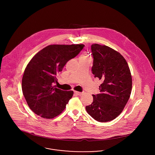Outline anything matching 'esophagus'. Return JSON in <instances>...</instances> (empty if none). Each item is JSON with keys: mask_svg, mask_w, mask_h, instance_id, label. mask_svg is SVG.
Instances as JSON below:
<instances>
[{"mask_svg": "<svg viewBox=\"0 0 155 155\" xmlns=\"http://www.w3.org/2000/svg\"><path fill=\"white\" fill-rule=\"evenodd\" d=\"M74 94H75L76 95H81L83 93H82V92H78V91H74Z\"/></svg>", "mask_w": 155, "mask_h": 155, "instance_id": "obj_1", "label": "esophagus"}]
</instances>
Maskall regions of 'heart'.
Segmentation results:
<instances>
[{"instance_id": "heart-1", "label": "heart", "mask_w": 155, "mask_h": 155, "mask_svg": "<svg viewBox=\"0 0 155 155\" xmlns=\"http://www.w3.org/2000/svg\"><path fill=\"white\" fill-rule=\"evenodd\" d=\"M82 57H87V56H85V55H82Z\"/></svg>"}]
</instances>
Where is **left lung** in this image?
Returning <instances> with one entry per match:
<instances>
[{
  "label": "left lung",
  "mask_w": 155,
  "mask_h": 155,
  "mask_svg": "<svg viewBox=\"0 0 155 155\" xmlns=\"http://www.w3.org/2000/svg\"><path fill=\"white\" fill-rule=\"evenodd\" d=\"M92 72L101 79V93L92 95L93 102L86 110L95 120L109 122L117 117L127 104L132 89V77L128 63L118 52L106 45L92 44Z\"/></svg>",
  "instance_id": "8db88e82"
}]
</instances>
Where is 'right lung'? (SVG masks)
Here are the masks:
<instances>
[{
    "label": "right lung",
    "instance_id": "1",
    "mask_svg": "<svg viewBox=\"0 0 155 155\" xmlns=\"http://www.w3.org/2000/svg\"><path fill=\"white\" fill-rule=\"evenodd\" d=\"M85 45H51L38 52L26 67L22 91L30 109L45 119H52L64 110L73 95L52 86L67 62L74 58Z\"/></svg>",
    "mask_w": 155,
    "mask_h": 155
}]
</instances>
